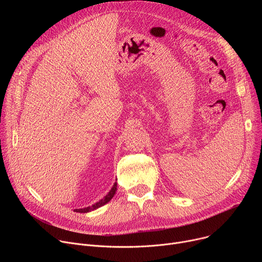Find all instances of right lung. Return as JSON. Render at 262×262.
I'll return each mask as SVG.
<instances>
[{"label":"right lung","mask_w":262,"mask_h":262,"mask_svg":"<svg viewBox=\"0 0 262 262\" xmlns=\"http://www.w3.org/2000/svg\"><path fill=\"white\" fill-rule=\"evenodd\" d=\"M116 191H117V182H115V183H114L113 188L111 189V191L107 193V195H105V196H104V198H103V199L99 200L98 202L94 203V204H93V205H91V206L84 207V208H78V209H74L73 211H76V212H81V213H85V212H90L91 210L97 209V208H99L100 206H103L104 204H106V203H107L112 198H113V197H114V195H115V193H116Z\"/></svg>","instance_id":"add662e5"}]
</instances>
